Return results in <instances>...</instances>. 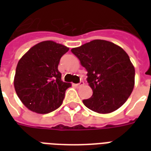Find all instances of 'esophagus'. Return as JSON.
Segmentation results:
<instances>
[{
	"label": "esophagus",
	"mask_w": 151,
	"mask_h": 151,
	"mask_svg": "<svg viewBox=\"0 0 151 151\" xmlns=\"http://www.w3.org/2000/svg\"><path fill=\"white\" fill-rule=\"evenodd\" d=\"M84 81H81L80 83H78V84H74V86L77 88H79V87H81V86H83L84 85Z\"/></svg>",
	"instance_id": "34e87169"
}]
</instances>
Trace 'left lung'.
Listing matches in <instances>:
<instances>
[{
	"label": "left lung",
	"instance_id": "left-lung-1",
	"mask_svg": "<svg viewBox=\"0 0 151 151\" xmlns=\"http://www.w3.org/2000/svg\"><path fill=\"white\" fill-rule=\"evenodd\" d=\"M71 52L87 73L93 94L83 103L99 114L117 110L129 99L135 85V68L123 48L104 41L94 40Z\"/></svg>",
	"mask_w": 151,
	"mask_h": 151
}]
</instances>
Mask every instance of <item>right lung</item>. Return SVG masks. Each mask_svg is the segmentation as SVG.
Listing matches in <instances>:
<instances>
[{"mask_svg":"<svg viewBox=\"0 0 151 151\" xmlns=\"http://www.w3.org/2000/svg\"><path fill=\"white\" fill-rule=\"evenodd\" d=\"M68 51L63 45L45 41L33 46L19 59L14 86L18 97L29 110L48 114L62 105L65 92L71 85L62 81L58 65Z\"/></svg>","mask_w":151,"mask_h":151,"instance_id":"add662e5","label":"right lung"}]
</instances>
